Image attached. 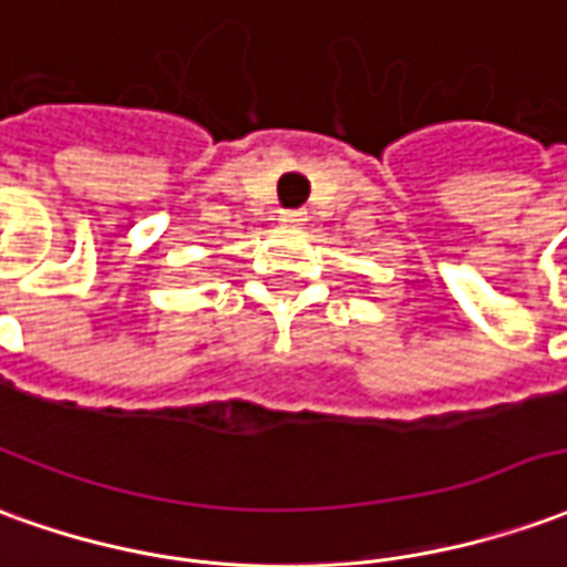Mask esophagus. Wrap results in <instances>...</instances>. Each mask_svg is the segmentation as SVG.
I'll return each instance as SVG.
<instances>
[{
    "mask_svg": "<svg viewBox=\"0 0 567 567\" xmlns=\"http://www.w3.org/2000/svg\"><path fill=\"white\" fill-rule=\"evenodd\" d=\"M279 220H282V224H303V220H307V212H303V208H285V212H279Z\"/></svg>",
    "mask_w": 567,
    "mask_h": 567,
    "instance_id": "1",
    "label": "esophagus"
}]
</instances>
